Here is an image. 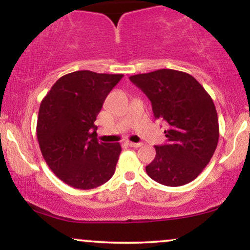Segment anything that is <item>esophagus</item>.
Here are the masks:
<instances>
[{"instance_id": "34e87169", "label": "esophagus", "mask_w": 250, "mask_h": 250, "mask_svg": "<svg viewBox=\"0 0 250 250\" xmlns=\"http://www.w3.org/2000/svg\"><path fill=\"white\" fill-rule=\"evenodd\" d=\"M129 147H133V148H140L142 146V143H135V142H130V141H127L125 142Z\"/></svg>"}]
</instances>
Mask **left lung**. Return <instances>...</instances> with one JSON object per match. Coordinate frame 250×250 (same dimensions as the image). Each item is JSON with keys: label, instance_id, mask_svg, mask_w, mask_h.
Masks as SVG:
<instances>
[{"label": "left lung", "instance_id": "obj_1", "mask_svg": "<svg viewBox=\"0 0 250 250\" xmlns=\"http://www.w3.org/2000/svg\"><path fill=\"white\" fill-rule=\"evenodd\" d=\"M150 100L154 116L168 122L167 143L146 167L150 179L168 187L187 185L202 173L219 142V119L206 89L187 73L159 69L129 77Z\"/></svg>", "mask_w": 250, "mask_h": 250}]
</instances>
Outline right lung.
Masks as SVG:
<instances>
[{
    "label": "right lung",
    "instance_id": "1",
    "mask_svg": "<svg viewBox=\"0 0 250 250\" xmlns=\"http://www.w3.org/2000/svg\"><path fill=\"white\" fill-rule=\"evenodd\" d=\"M122 76L74 71L60 77L43 97L37 141L48 167L70 187L96 188L115 173L121 146L97 141L94 122Z\"/></svg>",
    "mask_w": 250,
    "mask_h": 250
}]
</instances>
